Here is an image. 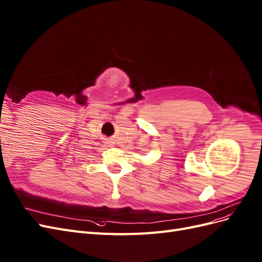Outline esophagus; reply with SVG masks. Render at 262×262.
Listing matches in <instances>:
<instances>
[{
	"mask_svg": "<svg viewBox=\"0 0 262 262\" xmlns=\"http://www.w3.org/2000/svg\"><path fill=\"white\" fill-rule=\"evenodd\" d=\"M106 143H107L108 147H113V141L112 140H107Z\"/></svg>",
	"mask_w": 262,
	"mask_h": 262,
	"instance_id": "esophagus-1",
	"label": "esophagus"
}]
</instances>
